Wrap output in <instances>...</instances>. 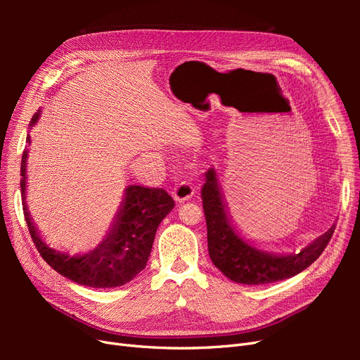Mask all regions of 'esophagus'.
Here are the masks:
<instances>
[{
	"mask_svg": "<svg viewBox=\"0 0 360 360\" xmlns=\"http://www.w3.org/2000/svg\"><path fill=\"white\" fill-rule=\"evenodd\" d=\"M193 193H195V189L192 188V183L186 180H179L176 183V186H174V192H172L174 198H176V201L179 202L192 198Z\"/></svg>",
	"mask_w": 360,
	"mask_h": 360,
	"instance_id": "obj_1",
	"label": "esophagus"
}]
</instances>
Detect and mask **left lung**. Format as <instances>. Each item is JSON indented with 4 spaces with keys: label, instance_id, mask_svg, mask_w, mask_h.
<instances>
[{
    "label": "left lung",
    "instance_id": "1",
    "mask_svg": "<svg viewBox=\"0 0 360 360\" xmlns=\"http://www.w3.org/2000/svg\"><path fill=\"white\" fill-rule=\"evenodd\" d=\"M201 200L207 222L209 255L213 264L237 284H270L300 274L323 254L335 231L332 226L299 254L271 255L248 245L236 234L226 216L222 193L213 169L205 174Z\"/></svg>",
    "mask_w": 360,
    "mask_h": 360
}]
</instances>
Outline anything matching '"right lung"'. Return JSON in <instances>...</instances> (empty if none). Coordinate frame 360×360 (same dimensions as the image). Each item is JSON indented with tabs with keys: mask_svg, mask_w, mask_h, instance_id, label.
Here are the masks:
<instances>
[{
	"mask_svg": "<svg viewBox=\"0 0 360 360\" xmlns=\"http://www.w3.org/2000/svg\"><path fill=\"white\" fill-rule=\"evenodd\" d=\"M39 115L40 112L32 115L31 126L37 122ZM27 153L28 151H24L22 163H20L22 209L32 243L36 245L41 258L60 275L85 287L114 288L132 281L147 266L158 226L163 217L174 209L171 195L162 188H126L124 200L115 222L99 248L85 255L69 257L41 242L31 222L25 204Z\"/></svg>",
	"mask_w": 360,
	"mask_h": 360,
	"instance_id": "add662e5",
	"label": "right lung"
}]
</instances>
